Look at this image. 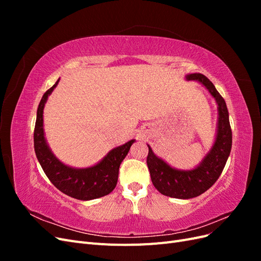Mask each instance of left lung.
<instances>
[{
  "instance_id": "1",
  "label": "left lung",
  "mask_w": 261,
  "mask_h": 261,
  "mask_svg": "<svg viewBox=\"0 0 261 261\" xmlns=\"http://www.w3.org/2000/svg\"><path fill=\"white\" fill-rule=\"evenodd\" d=\"M187 82L195 81L206 88L218 105L217 133L213 145L203 159L191 170L171 167L154 154L149 145L147 165L153 186L162 195L177 199H191L203 194L216 183L222 173L232 148V130L224 99L208 78L199 73L187 74Z\"/></svg>"
}]
</instances>
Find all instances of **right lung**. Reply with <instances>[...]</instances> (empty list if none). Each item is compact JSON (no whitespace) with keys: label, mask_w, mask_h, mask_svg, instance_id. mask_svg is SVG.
I'll return each mask as SVG.
<instances>
[{"label":"right lung","mask_w":261,"mask_h":261,"mask_svg":"<svg viewBox=\"0 0 261 261\" xmlns=\"http://www.w3.org/2000/svg\"><path fill=\"white\" fill-rule=\"evenodd\" d=\"M60 78L46 91L39 103L35 126V152L45 175L59 191L78 200H92L109 195L117 184L118 169L124 158L127 155L132 139L127 143L113 148L103 159L92 167L73 168L60 161L52 152L46 141L43 129V110L49 96L58 86Z\"/></svg>","instance_id":"right-lung-1"}]
</instances>
